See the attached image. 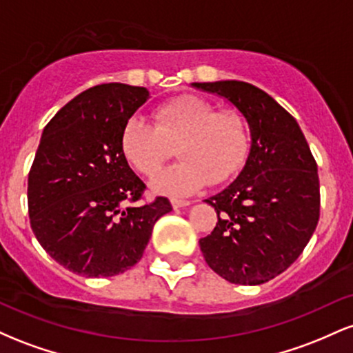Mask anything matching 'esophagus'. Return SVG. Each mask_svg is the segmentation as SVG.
<instances>
[{"instance_id": "1", "label": "esophagus", "mask_w": 353, "mask_h": 353, "mask_svg": "<svg viewBox=\"0 0 353 353\" xmlns=\"http://www.w3.org/2000/svg\"><path fill=\"white\" fill-rule=\"evenodd\" d=\"M171 205H172V209L188 208V205H190V201H184V199H171Z\"/></svg>"}]
</instances>
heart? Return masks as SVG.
Returning a JSON list of instances; mask_svg holds the SVG:
<instances>
[{
  "instance_id": "obj_1",
  "label": "heart",
  "mask_w": 353,
  "mask_h": 353,
  "mask_svg": "<svg viewBox=\"0 0 353 353\" xmlns=\"http://www.w3.org/2000/svg\"><path fill=\"white\" fill-rule=\"evenodd\" d=\"M182 161L152 177L151 189L171 197H184L212 184L228 181L244 164L249 134L237 112L222 111L197 96H181L154 111V123L143 116L125 121L121 149L128 163L151 176L177 144Z\"/></svg>"
}]
</instances>
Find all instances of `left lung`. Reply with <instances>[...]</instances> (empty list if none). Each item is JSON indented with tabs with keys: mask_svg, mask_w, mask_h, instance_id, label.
I'll list each match as a JSON object with an SVG mask.
<instances>
[{
	"mask_svg": "<svg viewBox=\"0 0 353 353\" xmlns=\"http://www.w3.org/2000/svg\"><path fill=\"white\" fill-rule=\"evenodd\" d=\"M190 86L232 104L250 134L237 179L205 199L217 224L199 241L202 255L225 281L269 282L294 264L317 228V164L301 125L265 91L236 79Z\"/></svg>",
	"mask_w": 353,
	"mask_h": 353,
	"instance_id": "obj_1",
	"label": "left lung"
}]
</instances>
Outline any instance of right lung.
Instances as JSON below:
<instances>
[{
	"label": "right lung",
	"instance_id": "add662e5",
	"mask_svg": "<svg viewBox=\"0 0 353 353\" xmlns=\"http://www.w3.org/2000/svg\"><path fill=\"white\" fill-rule=\"evenodd\" d=\"M151 98L145 88L109 83L71 99L44 128L28 177L36 239L58 264L83 277H112L143 257L171 202L139 201L144 182L121 149L125 121Z\"/></svg>",
	"mask_w": 353,
	"mask_h": 353
}]
</instances>
